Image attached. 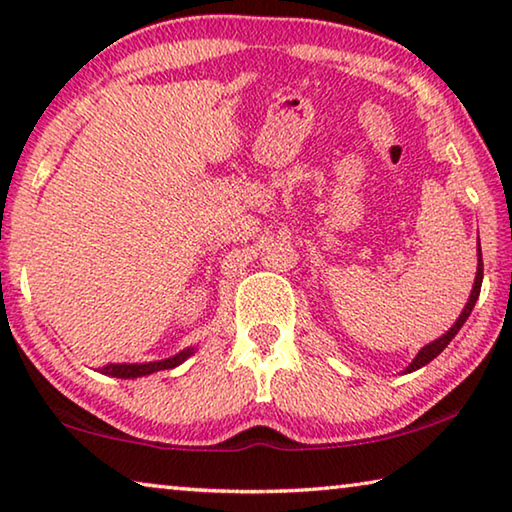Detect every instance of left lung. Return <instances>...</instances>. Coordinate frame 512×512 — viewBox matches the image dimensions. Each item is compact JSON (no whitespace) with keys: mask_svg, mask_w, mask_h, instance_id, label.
I'll return each instance as SVG.
<instances>
[{"mask_svg":"<svg viewBox=\"0 0 512 512\" xmlns=\"http://www.w3.org/2000/svg\"><path fill=\"white\" fill-rule=\"evenodd\" d=\"M479 264H476V277H474V287H472V293H470V298H467V305H465V309L461 311V316L456 318V323L449 327V332H445L443 336H440V339H436V341H431L429 345H424V348L418 352V357H415L411 363H409V368H406V372H413V370H418V368H422V366H427L429 361H433L438 357L440 352H443L447 345H449V341L454 339V336L458 334V329L463 327V323L467 318H470V314H472V309H474V305H476V300H479V293H481V282H483V257H481V244H479Z\"/></svg>","mask_w":512,"mask_h":512,"instance_id":"8db88e82","label":"left lung"}]
</instances>
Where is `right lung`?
Instances as JSON below:
<instances>
[{
	"mask_svg": "<svg viewBox=\"0 0 512 512\" xmlns=\"http://www.w3.org/2000/svg\"><path fill=\"white\" fill-rule=\"evenodd\" d=\"M192 354H194V348H187L183 352H178L176 357H169V359H162V361H149V363H108V366H103L99 372H101V375H110V377H117V379H135V377L151 375V372H158V370L176 368L187 357H192Z\"/></svg>",
	"mask_w": 512,
	"mask_h": 512,
	"instance_id": "add662e5",
	"label": "right lung"
}]
</instances>
